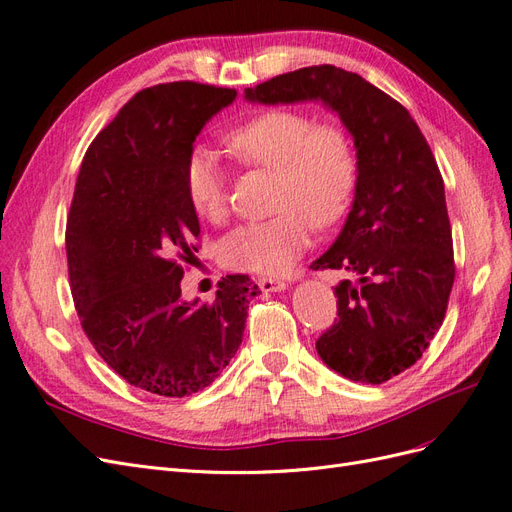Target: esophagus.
Wrapping results in <instances>:
<instances>
[{
	"mask_svg": "<svg viewBox=\"0 0 512 512\" xmlns=\"http://www.w3.org/2000/svg\"><path fill=\"white\" fill-rule=\"evenodd\" d=\"M257 285L261 287V291H266V293H274V291H283V289H287V283H285V280L272 278V276H263V278H259V280H257Z\"/></svg>",
	"mask_w": 512,
	"mask_h": 512,
	"instance_id": "esophagus-1",
	"label": "esophagus"
}]
</instances>
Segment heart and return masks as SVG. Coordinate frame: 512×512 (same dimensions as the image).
Wrapping results in <instances>:
<instances>
[{
    "mask_svg": "<svg viewBox=\"0 0 512 512\" xmlns=\"http://www.w3.org/2000/svg\"><path fill=\"white\" fill-rule=\"evenodd\" d=\"M227 151L242 166L276 174V217L244 223L219 244L225 268L278 276L291 270L312 240V223L334 225L349 208L357 159L340 127L317 125L295 110H268L227 131ZM227 170L217 153L193 146L185 161V191L200 219L223 223L229 214Z\"/></svg>",
    "mask_w": 512,
    "mask_h": 512,
    "instance_id": "obj_1",
    "label": "heart"
}]
</instances>
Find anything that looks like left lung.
<instances>
[{
  "label": "left lung",
  "instance_id": "obj_1",
  "mask_svg": "<svg viewBox=\"0 0 512 512\" xmlns=\"http://www.w3.org/2000/svg\"><path fill=\"white\" fill-rule=\"evenodd\" d=\"M259 104L319 100L353 136L357 185L340 236L312 270H349L336 287L338 319L317 340L327 368L381 385L425 353L455 280L444 183L408 110L359 74L312 65L246 89Z\"/></svg>",
  "mask_w": 512,
  "mask_h": 512
}]
</instances>
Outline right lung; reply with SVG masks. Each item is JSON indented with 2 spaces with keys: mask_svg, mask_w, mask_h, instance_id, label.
Listing matches in <instances>:
<instances>
[{
  "mask_svg": "<svg viewBox=\"0 0 512 512\" xmlns=\"http://www.w3.org/2000/svg\"><path fill=\"white\" fill-rule=\"evenodd\" d=\"M234 100L236 89L191 80L136 93L91 142L76 180L65 251L80 325L114 372L163 398L202 391L223 372L259 293L232 274L210 304L180 298L200 238L185 161Z\"/></svg>",
  "mask_w": 512,
  "mask_h": 512,
  "instance_id": "1",
  "label": "right lung"
}]
</instances>
